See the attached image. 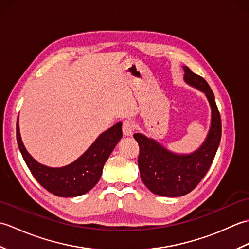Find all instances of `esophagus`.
Wrapping results in <instances>:
<instances>
[{
	"label": "esophagus",
	"mask_w": 249,
	"mask_h": 249,
	"mask_svg": "<svg viewBox=\"0 0 249 249\" xmlns=\"http://www.w3.org/2000/svg\"><path fill=\"white\" fill-rule=\"evenodd\" d=\"M134 124L130 121H124L123 125H122V131H123L124 136H131L134 131Z\"/></svg>",
	"instance_id": "obj_1"
}]
</instances>
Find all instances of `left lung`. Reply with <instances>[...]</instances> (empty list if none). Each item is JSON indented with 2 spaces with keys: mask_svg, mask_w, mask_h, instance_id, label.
I'll return each mask as SVG.
<instances>
[{
  "mask_svg": "<svg viewBox=\"0 0 249 249\" xmlns=\"http://www.w3.org/2000/svg\"><path fill=\"white\" fill-rule=\"evenodd\" d=\"M183 70L184 80L205 93L212 109V124L204 143L193 154L178 155L142 134L134 135L139 144L142 182L152 193L165 197H179L196 188L212 165L221 138V120L213 91L202 77L187 66Z\"/></svg>",
  "mask_w": 249,
  "mask_h": 249,
  "instance_id": "1",
  "label": "left lung"
}]
</instances>
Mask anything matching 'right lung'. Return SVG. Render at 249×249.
Returning <instances> with one entry per match:
<instances>
[{"mask_svg": "<svg viewBox=\"0 0 249 249\" xmlns=\"http://www.w3.org/2000/svg\"><path fill=\"white\" fill-rule=\"evenodd\" d=\"M16 129L19 150L31 173L41 186L59 197H76L91 190L99 181L106 160L122 138V123L119 122L100 135L76 161L66 167L50 168L37 162L25 150L18 120Z\"/></svg>", "mask_w": 249, "mask_h": 249, "instance_id": "obj_1", "label": "right lung"}]
</instances>
